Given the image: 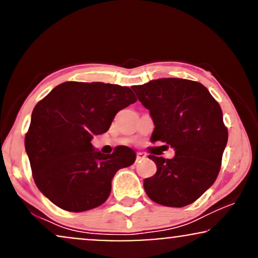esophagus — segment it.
<instances>
[{"label": "esophagus", "mask_w": 258, "mask_h": 258, "mask_svg": "<svg viewBox=\"0 0 258 258\" xmlns=\"http://www.w3.org/2000/svg\"><path fill=\"white\" fill-rule=\"evenodd\" d=\"M146 158V156H145L144 153H138L136 154V162H141L142 159Z\"/></svg>", "instance_id": "esophagus-1"}]
</instances>
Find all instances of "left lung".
<instances>
[{
    "label": "left lung",
    "instance_id": "1",
    "mask_svg": "<svg viewBox=\"0 0 258 258\" xmlns=\"http://www.w3.org/2000/svg\"><path fill=\"white\" fill-rule=\"evenodd\" d=\"M133 90L153 119L151 141L175 151L171 159L148 156L157 172L145 178V192L164 207L192 204L216 180L228 140L219 102L202 83L182 78L153 80Z\"/></svg>",
    "mask_w": 258,
    "mask_h": 258
}]
</instances>
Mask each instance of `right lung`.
Listing matches in <instances>:
<instances>
[{
    "instance_id": "right-lung-1",
    "label": "right lung",
    "mask_w": 258,
    "mask_h": 258,
    "mask_svg": "<svg viewBox=\"0 0 258 258\" xmlns=\"http://www.w3.org/2000/svg\"><path fill=\"white\" fill-rule=\"evenodd\" d=\"M135 101L128 87L65 82L37 102L25 150L36 186L53 204L82 213L106 202L114 174L134 164L136 153L117 146L105 156L90 141L107 132L117 112Z\"/></svg>"
}]
</instances>
